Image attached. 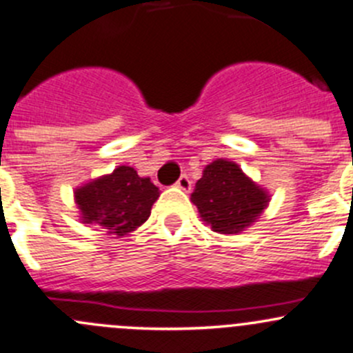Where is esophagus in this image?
I'll return each instance as SVG.
<instances>
[{
    "mask_svg": "<svg viewBox=\"0 0 353 353\" xmlns=\"http://www.w3.org/2000/svg\"><path fill=\"white\" fill-rule=\"evenodd\" d=\"M175 185H176V188H180V190H183V192H190V188H192V181L187 175H181L180 178H178V181Z\"/></svg>",
    "mask_w": 353,
    "mask_h": 353,
    "instance_id": "1",
    "label": "esophagus"
}]
</instances>
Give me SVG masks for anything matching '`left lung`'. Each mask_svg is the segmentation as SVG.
<instances>
[{
	"instance_id": "left-lung-1",
	"label": "left lung",
	"mask_w": 353,
	"mask_h": 353,
	"mask_svg": "<svg viewBox=\"0 0 353 353\" xmlns=\"http://www.w3.org/2000/svg\"><path fill=\"white\" fill-rule=\"evenodd\" d=\"M272 195L246 175L238 163L216 159L203 168L190 201L201 219L219 234H239L256 223Z\"/></svg>"
}]
</instances>
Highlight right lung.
I'll use <instances>...</instances> for the list:
<instances>
[{"mask_svg": "<svg viewBox=\"0 0 353 353\" xmlns=\"http://www.w3.org/2000/svg\"><path fill=\"white\" fill-rule=\"evenodd\" d=\"M159 194L151 178L139 176L132 166L122 165L76 187L74 202L81 223L98 224L107 234L121 238L146 223Z\"/></svg>", "mask_w": 353, "mask_h": 353, "instance_id": "add662e5", "label": "right lung"}]
</instances>
